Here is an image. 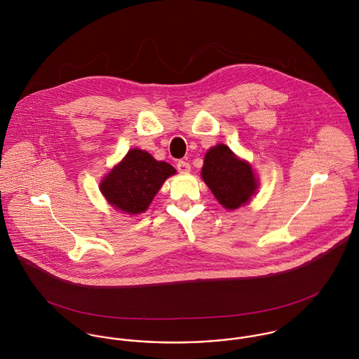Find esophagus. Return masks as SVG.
<instances>
[{"label":"esophagus","mask_w":359,"mask_h":359,"mask_svg":"<svg viewBox=\"0 0 359 359\" xmlns=\"http://www.w3.org/2000/svg\"><path fill=\"white\" fill-rule=\"evenodd\" d=\"M177 170L180 172H189L191 171V164L188 161H184V160H180L177 163Z\"/></svg>","instance_id":"esophagus-1"}]
</instances>
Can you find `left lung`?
Listing matches in <instances>:
<instances>
[{
  "label": "left lung",
  "instance_id": "obj_1",
  "mask_svg": "<svg viewBox=\"0 0 359 359\" xmlns=\"http://www.w3.org/2000/svg\"><path fill=\"white\" fill-rule=\"evenodd\" d=\"M202 178L217 201L229 210L246 205L257 189L252 165L222 144L205 154Z\"/></svg>",
  "mask_w": 359,
  "mask_h": 359
}]
</instances>
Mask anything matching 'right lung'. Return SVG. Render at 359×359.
<instances>
[{
	"label": "right lung",
	"instance_id": "1",
	"mask_svg": "<svg viewBox=\"0 0 359 359\" xmlns=\"http://www.w3.org/2000/svg\"><path fill=\"white\" fill-rule=\"evenodd\" d=\"M175 174L165 161H157L145 151L131 149L101 182L106 201L128 214L144 212L161 184Z\"/></svg>",
	"mask_w": 359,
	"mask_h": 359
}]
</instances>
